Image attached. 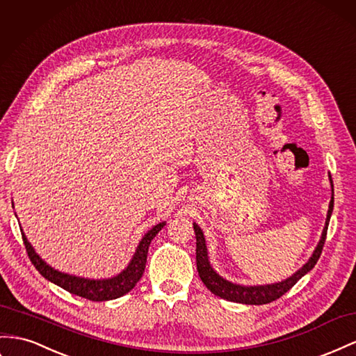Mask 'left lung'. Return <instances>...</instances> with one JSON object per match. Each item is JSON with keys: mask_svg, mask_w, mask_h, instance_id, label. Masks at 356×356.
I'll use <instances>...</instances> for the list:
<instances>
[{"mask_svg": "<svg viewBox=\"0 0 356 356\" xmlns=\"http://www.w3.org/2000/svg\"><path fill=\"white\" fill-rule=\"evenodd\" d=\"M330 181L332 184L331 175H330ZM332 208H334V188H332V197L330 202V209H328V216H326L322 238H321L318 247H316L313 256L309 259V262H307L300 271H296L292 277L287 278V280L280 282V283H274V284H266V286H239V284L230 283V282L225 280V278L220 277L213 270V266L209 265L204 234H202L200 227L197 225H195L193 227H195V234H196V265H197V273H199L200 280L204 282V284L214 295L223 298V300H227V301L250 304V305H262V304H268V302H273V301L278 300V298L283 296L287 291L291 289L292 286H295L296 282L300 280L302 275L312 271L316 262L319 261L323 245H325L326 232H328V225H330V218L332 214Z\"/></svg>", "mask_w": 356, "mask_h": 356, "instance_id": "1", "label": "left lung"}]
</instances>
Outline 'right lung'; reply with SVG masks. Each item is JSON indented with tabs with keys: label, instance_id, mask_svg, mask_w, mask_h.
<instances>
[{
	"label": "right lung",
	"instance_id": "obj_1",
	"mask_svg": "<svg viewBox=\"0 0 356 356\" xmlns=\"http://www.w3.org/2000/svg\"><path fill=\"white\" fill-rule=\"evenodd\" d=\"M163 226H165V223H159L157 226L152 227L149 232L142 238V241L136 248V253H134L131 262L129 264L126 270H124L121 274H118L117 277L108 278V280H88V278H81V277H74V275L56 271L46 262H43L40 256L34 252L31 244L26 241L24 232H22V239L31 264L35 266V270L46 278V280H49L56 286L63 287V289H65L67 292L86 298V300L90 301H109L126 295L140 280L143 271H145L149 244L152 239H154V236L160 232Z\"/></svg>",
	"mask_w": 356,
	"mask_h": 356
}]
</instances>
